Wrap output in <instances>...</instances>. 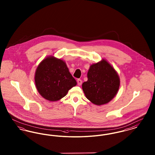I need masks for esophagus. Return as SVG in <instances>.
<instances>
[{"mask_svg": "<svg viewBox=\"0 0 155 155\" xmlns=\"http://www.w3.org/2000/svg\"><path fill=\"white\" fill-rule=\"evenodd\" d=\"M82 82V80H80V79H78V80H77V84H78V85H81Z\"/></svg>", "mask_w": 155, "mask_h": 155, "instance_id": "obj_1", "label": "esophagus"}]
</instances>
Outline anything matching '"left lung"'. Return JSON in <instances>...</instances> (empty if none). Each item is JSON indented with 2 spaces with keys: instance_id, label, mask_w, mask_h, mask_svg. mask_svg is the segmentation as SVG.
<instances>
[{
  "instance_id": "obj_1",
  "label": "left lung",
  "mask_w": 155,
  "mask_h": 155,
  "mask_svg": "<svg viewBox=\"0 0 155 155\" xmlns=\"http://www.w3.org/2000/svg\"><path fill=\"white\" fill-rule=\"evenodd\" d=\"M88 81L82 85L87 98L96 105L109 103L117 94L120 78L114 68L104 59L92 64L87 74Z\"/></svg>"
}]
</instances>
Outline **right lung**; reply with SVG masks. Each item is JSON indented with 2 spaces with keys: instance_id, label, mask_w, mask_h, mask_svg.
<instances>
[{
  "instance_id": "1",
  "label": "right lung",
  "mask_w": 155,
  "mask_h": 155,
  "mask_svg": "<svg viewBox=\"0 0 155 155\" xmlns=\"http://www.w3.org/2000/svg\"><path fill=\"white\" fill-rule=\"evenodd\" d=\"M35 82L39 94L51 102L61 99L77 85L65 61L51 56L44 59L38 65Z\"/></svg>"
}]
</instances>
